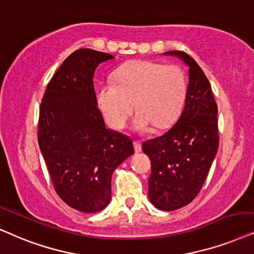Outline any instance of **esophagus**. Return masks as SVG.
<instances>
[{"label":"esophagus","instance_id":"esophagus-1","mask_svg":"<svg viewBox=\"0 0 254 254\" xmlns=\"http://www.w3.org/2000/svg\"><path fill=\"white\" fill-rule=\"evenodd\" d=\"M133 146H134V151H136L137 153H139V152H141V143H140V141L134 140L133 141Z\"/></svg>","mask_w":254,"mask_h":254}]
</instances>
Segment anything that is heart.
I'll return each instance as SVG.
<instances>
[{
	"label": "heart",
	"mask_w": 254,
	"mask_h": 254,
	"mask_svg": "<svg viewBox=\"0 0 254 254\" xmlns=\"http://www.w3.org/2000/svg\"><path fill=\"white\" fill-rule=\"evenodd\" d=\"M187 80L180 67L138 60L122 66L115 81H103L96 88V101L106 120L122 129L134 106V130L146 132L154 125L165 129L175 122L187 97Z\"/></svg>",
	"instance_id": "b5f03b06"
}]
</instances>
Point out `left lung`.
Returning <instances> with one entry per match:
<instances>
[{
    "label": "left lung",
    "mask_w": 254,
    "mask_h": 254,
    "mask_svg": "<svg viewBox=\"0 0 254 254\" xmlns=\"http://www.w3.org/2000/svg\"><path fill=\"white\" fill-rule=\"evenodd\" d=\"M188 66L184 110L160 137L143 143L152 162L148 198L157 209L172 211L190 203L203 186L218 150L217 104L197 63L181 51L164 52Z\"/></svg>",
    "instance_id": "8db88e82"
}]
</instances>
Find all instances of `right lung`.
<instances>
[{
    "label": "right lung",
    "instance_id": "add662e5",
    "mask_svg": "<svg viewBox=\"0 0 254 254\" xmlns=\"http://www.w3.org/2000/svg\"><path fill=\"white\" fill-rule=\"evenodd\" d=\"M109 53L74 51L47 84L39 110L38 144L60 198L97 212L111 200V177L134 153L131 138L106 127L97 108L94 73Z\"/></svg>",
    "mask_w": 254,
    "mask_h": 254
}]
</instances>
